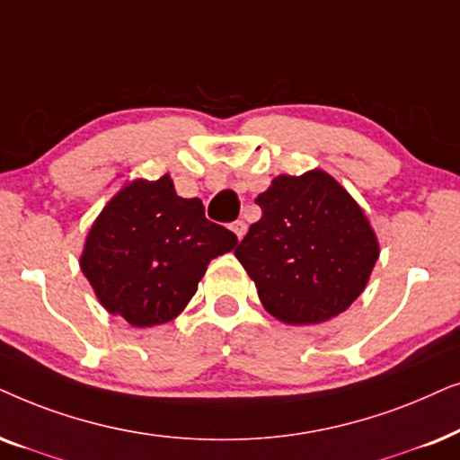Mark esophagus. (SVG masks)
<instances>
[{"label": "esophagus", "mask_w": 460, "mask_h": 460, "mask_svg": "<svg viewBox=\"0 0 460 460\" xmlns=\"http://www.w3.org/2000/svg\"><path fill=\"white\" fill-rule=\"evenodd\" d=\"M231 229H234V234L237 235V240H243V235H246V229H248V225L243 223V220H235L234 225H231Z\"/></svg>", "instance_id": "obj_1"}]
</instances>
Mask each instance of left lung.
<instances>
[{"label": "left lung", "instance_id": "obj_1", "mask_svg": "<svg viewBox=\"0 0 460 460\" xmlns=\"http://www.w3.org/2000/svg\"><path fill=\"white\" fill-rule=\"evenodd\" d=\"M261 220L235 250L275 320L314 326L364 292L381 246L362 206L334 176L315 168L275 176L256 198Z\"/></svg>", "mask_w": 460, "mask_h": 460}]
</instances>
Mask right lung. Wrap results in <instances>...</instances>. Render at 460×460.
<instances>
[{
  "label": "right lung",
  "instance_id": "right-lung-1",
  "mask_svg": "<svg viewBox=\"0 0 460 460\" xmlns=\"http://www.w3.org/2000/svg\"><path fill=\"white\" fill-rule=\"evenodd\" d=\"M237 246L204 217L199 198L176 195L170 174L126 182L85 235L79 269L111 315L137 328L179 317L208 265Z\"/></svg>",
  "mask_w": 460,
  "mask_h": 460
}]
</instances>
